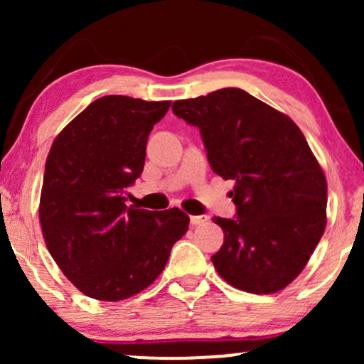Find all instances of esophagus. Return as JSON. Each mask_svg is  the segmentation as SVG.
<instances>
[{
	"label": "esophagus",
	"mask_w": 364,
	"mask_h": 364,
	"mask_svg": "<svg viewBox=\"0 0 364 364\" xmlns=\"http://www.w3.org/2000/svg\"><path fill=\"white\" fill-rule=\"evenodd\" d=\"M190 223H191V225H202V224L208 223V215H191Z\"/></svg>",
	"instance_id": "34e87169"
}]
</instances>
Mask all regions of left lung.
<instances>
[{
    "mask_svg": "<svg viewBox=\"0 0 364 364\" xmlns=\"http://www.w3.org/2000/svg\"><path fill=\"white\" fill-rule=\"evenodd\" d=\"M173 112L198 127L212 171L236 181V217H214L224 231L217 272L253 294L289 286L327 224V179L301 129L235 87L176 101Z\"/></svg>",
    "mask_w": 364,
    "mask_h": 364,
    "instance_id": "obj_1",
    "label": "left lung"
}]
</instances>
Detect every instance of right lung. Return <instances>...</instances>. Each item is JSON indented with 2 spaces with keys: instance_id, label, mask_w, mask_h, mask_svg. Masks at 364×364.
<instances>
[{
  "instance_id": "right-lung-1",
  "label": "right lung",
  "mask_w": 364,
  "mask_h": 364,
  "mask_svg": "<svg viewBox=\"0 0 364 364\" xmlns=\"http://www.w3.org/2000/svg\"><path fill=\"white\" fill-rule=\"evenodd\" d=\"M171 101L104 95L56 136L41 191L39 220L49 253L78 291L121 301L149 287L188 231L179 208L127 207L145 164L147 139Z\"/></svg>"
}]
</instances>
